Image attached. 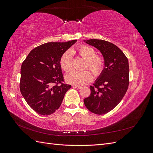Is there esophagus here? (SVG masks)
Masks as SVG:
<instances>
[{
  "label": "esophagus",
  "instance_id": "esophagus-1",
  "mask_svg": "<svg viewBox=\"0 0 153 153\" xmlns=\"http://www.w3.org/2000/svg\"><path fill=\"white\" fill-rule=\"evenodd\" d=\"M73 87L75 88V89H79L81 88V87L79 86V85H73Z\"/></svg>",
  "mask_w": 153,
  "mask_h": 153
}]
</instances>
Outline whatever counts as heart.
<instances>
[{"label": "heart", "instance_id": "b5f03b06", "mask_svg": "<svg viewBox=\"0 0 153 153\" xmlns=\"http://www.w3.org/2000/svg\"><path fill=\"white\" fill-rule=\"evenodd\" d=\"M77 52L80 56L86 61L85 68H89L95 76L100 75L103 71L105 62L103 57L96 55L95 50L87 45H81L76 50H68L64 52L60 59V65L63 70H70L73 65V53ZM93 76L89 70L78 71L73 70L68 73L65 76L68 84L74 85H82L90 82Z\"/></svg>", "mask_w": 153, "mask_h": 153}]
</instances>
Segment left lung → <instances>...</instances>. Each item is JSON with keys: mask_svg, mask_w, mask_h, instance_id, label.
I'll return each instance as SVG.
<instances>
[{"mask_svg": "<svg viewBox=\"0 0 153 153\" xmlns=\"http://www.w3.org/2000/svg\"><path fill=\"white\" fill-rule=\"evenodd\" d=\"M85 42L102 54L105 66L102 73L90 86L91 94L84 100L91 112L101 115L113 110L122 100L129 85L128 60L116 45L102 39H92Z\"/></svg>", "mask_w": 153, "mask_h": 153, "instance_id": "8db88e82", "label": "left lung"}]
</instances>
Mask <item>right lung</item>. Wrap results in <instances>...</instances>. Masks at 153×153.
Listing matches in <instances>:
<instances>
[{
  "mask_svg": "<svg viewBox=\"0 0 153 153\" xmlns=\"http://www.w3.org/2000/svg\"><path fill=\"white\" fill-rule=\"evenodd\" d=\"M76 42H50L38 46L27 55L21 67L20 89L30 107L40 115L54 113L71 85L64 84L60 59Z\"/></svg>",
  "mask_w": 153,
  "mask_h": 153,
  "instance_id": "obj_1",
  "label": "right lung"
}]
</instances>
